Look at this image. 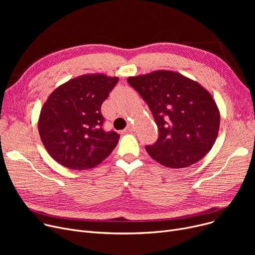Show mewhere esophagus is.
Segmentation results:
<instances>
[{"instance_id":"1","label":"esophagus","mask_w":255,"mask_h":255,"mask_svg":"<svg viewBox=\"0 0 255 255\" xmlns=\"http://www.w3.org/2000/svg\"><path fill=\"white\" fill-rule=\"evenodd\" d=\"M134 129H135V127L133 126V125H128L126 128H125V132H132V131H134Z\"/></svg>"}]
</instances>
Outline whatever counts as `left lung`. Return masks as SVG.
Wrapping results in <instances>:
<instances>
[{
	"instance_id": "left-lung-1",
	"label": "left lung",
	"mask_w": 255,
	"mask_h": 255,
	"mask_svg": "<svg viewBox=\"0 0 255 255\" xmlns=\"http://www.w3.org/2000/svg\"><path fill=\"white\" fill-rule=\"evenodd\" d=\"M127 82L155 118L159 137L145 150L158 163L183 168L210 152L218 136L220 112L207 89L171 70L130 76Z\"/></svg>"
}]
</instances>
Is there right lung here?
<instances>
[{"label":"right lung","mask_w":255,"mask_h":255,"mask_svg":"<svg viewBox=\"0 0 255 255\" xmlns=\"http://www.w3.org/2000/svg\"><path fill=\"white\" fill-rule=\"evenodd\" d=\"M119 82L117 76L89 73L51 92L38 119L40 138L61 165L85 170L99 165L119 142L117 132H104L101 105Z\"/></svg>","instance_id":"obj_1"}]
</instances>
